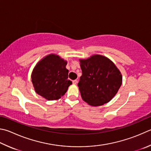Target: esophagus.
I'll use <instances>...</instances> for the list:
<instances>
[{"label":"esophagus","mask_w":151,"mask_h":151,"mask_svg":"<svg viewBox=\"0 0 151 151\" xmlns=\"http://www.w3.org/2000/svg\"><path fill=\"white\" fill-rule=\"evenodd\" d=\"M77 83H78V81H77V80H74V81H73V84H77Z\"/></svg>","instance_id":"esophagus-1"}]
</instances>
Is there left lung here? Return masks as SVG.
Segmentation results:
<instances>
[{
	"label": "left lung",
	"instance_id": "obj_1",
	"mask_svg": "<svg viewBox=\"0 0 151 151\" xmlns=\"http://www.w3.org/2000/svg\"><path fill=\"white\" fill-rule=\"evenodd\" d=\"M79 61L83 75L78 86L83 100L94 106L109 102L122 84L119 70L110 59L100 55Z\"/></svg>",
	"mask_w": 151,
	"mask_h": 151
}]
</instances>
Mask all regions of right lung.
Instances as JSON below:
<instances>
[{"label":"right lung","mask_w":151,"mask_h":151,"mask_svg":"<svg viewBox=\"0 0 151 151\" xmlns=\"http://www.w3.org/2000/svg\"><path fill=\"white\" fill-rule=\"evenodd\" d=\"M67 64L55 54L48 55L38 62L31 76L35 92L47 100L61 98L72 84L68 79Z\"/></svg>","instance_id":"add662e5"}]
</instances>
